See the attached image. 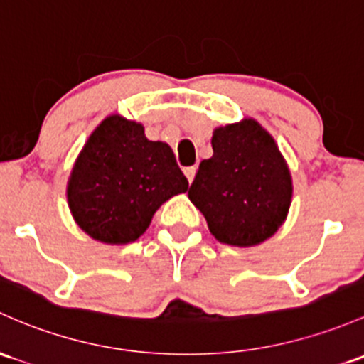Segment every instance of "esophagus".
Masks as SVG:
<instances>
[{
  "mask_svg": "<svg viewBox=\"0 0 364 364\" xmlns=\"http://www.w3.org/2000/svg\"><path fill=\"white\" fill-rule=\"evenodd\" d=\"M195 172H197V167H195V166H192V167H185V176H186V178H188L190 183L193 181Z\"/></svg>",
  "mask_w": 364,
  "mask_h": 364,
  "instance_id": "34e87169",
  "label": "esophagus"
}]
</instances>
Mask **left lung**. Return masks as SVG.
Wrapping results in <instances>:
<instances>
[{
  "label": "left lung",
  "instance_id": "obj_1",
  "mask_svg": "<svg viewBox=\"0 0 364 364\" xmlns=\"http://www.w3.org/2000/svg\"><path fill=\"white\" fill-rule=\"evenodd\" d=\"M213 156L202 160L188 190L220 242L251 247L272 237L291 205L288 164L274 137L252 118L213 132Z\"/></svg>",
  "mask_w": 364,
  "mask_h": 364
}]
</instances>
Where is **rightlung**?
I'll use <instances>...</instances> for the list:
<instances>
[{
    "mask_svg": "<svg viewBox=\"0 0 364 364\" xmlns=\"http://www.w3.org/2000/svg\"><path fill=\"white\" fill-rule=\"evenodd\" d=\"M188 190L169 144L120 114L105 118L80 151L68 181L76 225L105 244H129L150 227L156 209Z\"/></svg>",
    "mask_w": 364,
    "mask_h": 364,
    "instance_id": "add662e5",
    "label": "right lung"
}]
</instances>
